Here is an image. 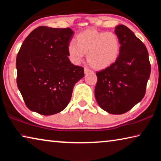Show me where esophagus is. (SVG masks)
<instances>
[{"label":"esophagus","instance_id":"34e87169","mask_svg":"<svg viewBox=\"0 0 161 161\" xmlns=\"http://www.w3.org/2000/svg\"><path fill=\"white\" fill-rule=\"evenodd\" d=\"M84 74H85V75H87V74H88V73H89V72H92V70L89 69L88 68H86V67L84 68Z\"/></svg>","mask_w":161,"mask_h":161}]
</instances>
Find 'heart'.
I'll return each mask as SVG.
<instances>
[{
	"instance_id": "obj_1",
	"label": "heart",
	"mask_w": 161,
	"mask_h": 161,
	"mask_svg": "<svg viewBox=\"0 0 161 161\" xmlns=\"http://www.w3.org/2000/svg\"><path fill=\"white\" fill-rule=\"evenodd\" d=\"M120 51L121 43L116 34L95 29L80 32L75 42H71L67 46L68 58L73 64H80L87 54V62L97 70L107 69L115 63Z\"/></svg>"
}]
</instances>
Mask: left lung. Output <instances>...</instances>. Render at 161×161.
Returning <instances> with one entry per match:
<instances>
[{"mask_svg": "<svg viewBox=\"0 0 161 161\" xmlns=\"http://www.w3.org/2000/svg\"><path fill=\"white\" fill-rule=\"evenodd\" d=\"M114 32L121 43L119 58L109 67L96 72L94 94L103 110L122 114L142 100L151 64L145 45L129 28L119 25Z\"/></svg>", "mask_w": 161, "mask_h": 161, "instance_id": "obj_1", "label": "left lung"}]
</instances>
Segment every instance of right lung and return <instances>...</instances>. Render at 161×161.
<instances>
[{
  "mask_svg": "<svg viewBox=\"0 0 161 161\" xmlns=\"http://www.w3.org/2000/svg\"><path fill=\"white\" fill-rule=\"evenodd\" d=\"M72 29L40 26L25 38L16 58L17 85L30 110L50 116L64 110L84 68L71 63Z\"/></svg>",
  "mask_w": 161,
  "mask_h": 161,
  "instance_id": "1",
  "label": "right lung"
}]
</instances>
